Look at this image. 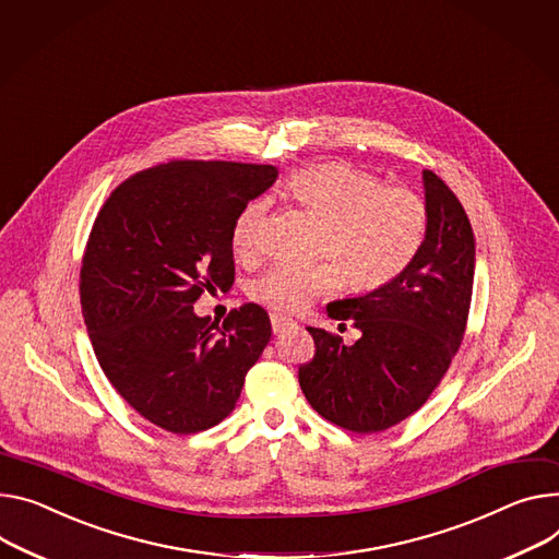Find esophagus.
<instances>
[{"mask_svg":"<svg viewBox=\"0 0 559 559\" xmlns=\"http://www.w3.org/2000/svg\"><path fill=\"white\" fill-rule=\"evenodd\" d=\"M271 324H273V333L277 335V333H284L286 329H290L293 320H288L284 316H271Z\"/></svg>","mask_w":559,"mask_h":559,"instance_id":"1","label":"esophagus"}]
</instances>
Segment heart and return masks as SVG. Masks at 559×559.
<instances>
[{
    "mask_svg": "<svg viewBox=\"0 0 559 559\" xmlns=\"http://www.w3.org/2000/svg\"><path fill=\"white\" fill-rule=\"evenodd\" d=\"M286 194L320 219L316 262H280L250 284V295L280 313L307 309L313 297L340 288L342 273L356 290L380 288L399 277L418 252L427 210L405 186H380L369 171L326 160L297 169L286 181ZM266 203L250 201L235 222L233 246L252 254L260 243Z\"/></svg>",
    "mask_w": 559,
    "mask_h": 559,
    "instance_id": "1",
    "label": "heart"
}]
</instances>
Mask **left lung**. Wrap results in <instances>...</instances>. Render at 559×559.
Returning a JSON list of instances; mask_svg holds the SVG:
<instances>
[{
    "label": "left lung",
    "mask_w": 559,
    "mask_h": 559,
    "mask_svg": "<svg viewBox=\"0 0 559 559\" xmlns=\"http://www.w3.org/2000/svg\"><path fill=\"white\" fill-rule=\"evenodd\" d=\"M427 230L407 269L380 288L326 305L352 320L354 345L309 326L316 356L299 388L326 420L358 435L382 432L414 414L445 376L465 333L475 235L454 192L423 169Z\"/></svg>",
    "instance_id": "left-lung-1"
}]
</instances>
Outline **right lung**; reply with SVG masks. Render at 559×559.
<instances>
[{
	"instance_id": "right-lung-1",
	"label": "right lung",
	"mask_w": 559,
	"mask_h": 559,
	"mask_svg": "<svg viewBox=\"0 0 559 559\" xmlns=\"http://www.w3.org/2000/svg\"><path fill=\"white\" fill-rule=\"evenodd\" d=\"M275 179L273 165L171 160L120 183L94 222L80 305L96 358L116 392L171 435L222 423L269 345L262 307L243 305L219 326L194 302L233 284L235 222Z\"/></svg>"
}]
</instances>
